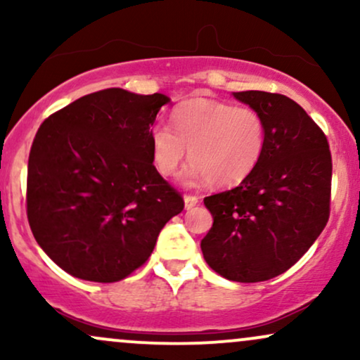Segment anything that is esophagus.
I'll use <instances>...</instances> for the list:
<instances>
[{"label": "esophagus", "instance_id": "34e87169", "mask_svg": "<svg viewBox=\"0 0 360 360\" xmlns=\"http://www.w3.org/2000/svg\"><path fill=\"white\" fill-rule=\"evenodd\" d=\"M198 205V198L191 196V194H186L184 196V208L186 210H191L193 206Z\"/></svg>", "mask_w": 360, "mask_h": 360}]
</instances>
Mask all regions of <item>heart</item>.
<instances>
[{
  "mask_svg": "<svg viewBox=\"0 0 360 360\" xmlns=\"http://www.w3.org/2000/svg\"><path fill=\"white\" fill-rule=\"evenodd\" d=\"M174 128L155 123L150 152L157 171L172 176L188 155L181 174L186 184L212 181L218 188L242 183L259 164L266 142L264 120L254 108L189 98L172 110Z\"/></svg>",
  "mask_w": 360,
  "mask_h": 360,
  "instance_id": "b5f03b06",
  "label": "heart"
}]
</instances>
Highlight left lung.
<instances>
[{
  "mask_svg": "<svg viewBox=\"0 0 360 360\" xmlns=\"http://www.w3.org/2000/svg\"><path fill=\"white\" fill-rule=\"evenodd\" d=\"M232 94L262 117L266 142L247 179L205 198L213 225L201 250L223 278L259 283L295 266L325 229L332 155L323 131L291 98L266 91Z\"/></svg>",
  "mask_w": 360,
  "mask_h": 360,
  "instance_id": "obj_1",
  "label": "left lung"
}]
</instances>
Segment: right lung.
I'll use <instances>...</instances> for the list:
<instances>
[{"label":"right lung","mask_w":360,"mask_h":360,"mask_svg":"<svg viewBox=\"0 0 360 360\" xmlns=\"http://www.w3.org/2000/svg\"><path fill=\"white\" fill-rule=\"evenodd\" d=\"M169 101L108 88L40 125L28 157V223L68 274L94 283L127 278L183 212V198L152 164L150 130Z\"/></svg>","instance_id":"obj_1"}]
</instances>
